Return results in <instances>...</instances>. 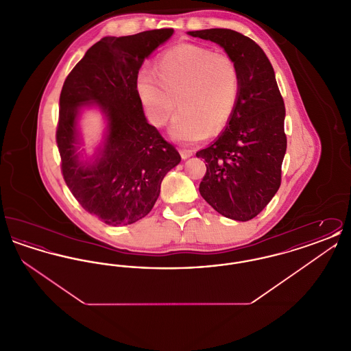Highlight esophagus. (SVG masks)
Masks as SVG:
<instances>
[{"label":"esophagus","instance_id":"1","mask_svg":"<svg viewBox=\"0 0 351 351\" xmlns=\"http://www.w3.org/2000/svg\"><path fill=\"white\" fill-rule=\"evenodd\" d=\"M180 155H182L183 159H188V158H191L193 155V151L188 150V149H182L180 150Z\"/></svg>","mask_w":351,"mask_h":351}]
</instances>
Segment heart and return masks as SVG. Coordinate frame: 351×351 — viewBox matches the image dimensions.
I'll list each match as a JSON object with an SVG mask.
<instances>
[{
	"instance_id": "b5f03b06",
	"label": "heart",
	"mask_w": 351,
	"mask_h": 351,
	"mask_svg": "<svg viewBox=\"0 0 351 351\" xmlns=\"http://www.w3.org/2000/svg\"><path fill=\"white\" fill-rule=\"evenodd\" d=\"M154 73L142 71L135 90L146 117L162 128L173 114L171 135L180 142H196L226 128L237 109L241 79L232 58L192 43L166 51Z\"/></svg>"
}]
</instances>
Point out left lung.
Segmentation results:
<instances>
[{"label": "left lung", "instance_id": "1", "mask_svg": "<svg viewBox=\"0 0 351 351\" xmlns=\"http://www.w3.org/2000/svg\"><path fill=\"white\" fill-rule=\"evenodd\" d=\"M188 34L219 45L241 79L233 117L213 145L196 152L206 162L199 191L219 215L249 221L266 208L282 183L285 108L275 72L263 50L243 34L230 29Z\"/></svg>", "mask_w": 351, "mask_h": 351}]
</instances>
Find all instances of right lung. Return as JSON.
Masks as SVG:
<instances>
[{
  "label": "right lung",
  "mask_w": 351,
  "mask_h": 351,
  "mask_svg": "<svg viewBox=\"0 0 351 351\" xmlns=\"http://www.w3.org/2000/svg\"><path fill=\"white\" fill-rule=\"evenodd\" d=\"M173 34L156 29L128 36H105L69 72L59 100L56 143L62 173L84 209L110 226L146 217L169 169L182 160L143 113L135 80L145 59ZM96 101L108 118L104 149L93 164L79 162L75 119Z\"/></svg>",
  "instance_id": "right-lung-1"
}]
</instances>
